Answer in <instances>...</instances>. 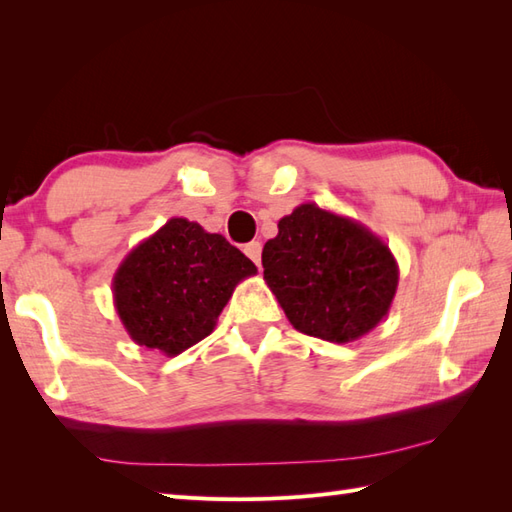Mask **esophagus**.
I'll use <instances>...</instances> for the list:
<instances>
[{
    "instance_id": "esophagus-1",
    "label": "esophagus",
    "mask_w": 512,
    "mask_h": 512,
    "mask_svg": "<svg viewBox=\"0 0 512 512\" xmlns=\"http://www.w3.org/2000/svg\"><path fill=\"white\" fill-rule=\"evenodd\" d=\"M243 252H245V256H247L249 260H252V263H254L256 267H260V256H263V247H260L258 241L247 243Z\"/></svg>"
}]
</instances>
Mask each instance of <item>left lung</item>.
Wrapping results in <instances>:
<instances>
[{"label":"left lung","instance_id":"obj_1","mask_svg":"<svg viewBox=\"0 0 512 512\" xmlns=\"http://www.w3.org/2000/svg\"><path fill=\"white\" fill-rule=\"evenodd\" d=\"M265 282L295 331L348 344L370 333L399 287V265L377 234L302 203L263 247Z\"/></svg>","mask_w":512,"mask_h":512}]
</instances>
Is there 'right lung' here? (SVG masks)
<instances>
[{"label": "right lung", "mask_w": 512, "mask_h": 512, "mask_svg": "<svg viewBox=\"0 0 512 512\" xmlns=\"http://www.w3.org/2000/svg\"><path fill=\"white\" fill-rule=\"evenodd\" d=\"M256 265L221 234L173 217L135 245L113 276V306L138 346L175 357L208 337Z\"/></svg>", "instance_id": "add662e5"}]
</instances>
